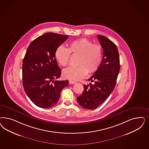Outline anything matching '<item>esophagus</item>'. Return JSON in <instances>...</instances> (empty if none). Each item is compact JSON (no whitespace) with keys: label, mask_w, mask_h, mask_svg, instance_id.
I'll use <instances>...</instances> for the list:
<instances>
[{"label":"esophagus","mask_w":149,"mask_h":149,"mask_svg":"<svg viewBox=\"0 0 149 149\" xmlns=\"http://www.w3.org/2000/svg\"><path fill=\"white\" fill-rule=\"evenodd\" d=\"M69 83H70V84H74L77 83V82H75V81H71V80H70V81H69Z\"/></svg>","instance_id":"esophagus-1"}]
</instances>
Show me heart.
Returning <instances> with one entry per match:
<instances>
[{"mask_svg":"<svg viewBox=\"0 0 149 149\" xmlns=\"http://www.w3.org/2000/svg\"><path fill=\"white\" fill-rule=\"evenodd\" d=\"M71 54L79 55L77 67H69L63 70V77L73 80H79L90 73L96 72L101 65L102 49L100 45L95 44L87 38L72 41L68 48L59 46L56 50L55 56L61 66H66L69 63Z\"/></svg>","mask_w":149,"mask_h":149,"instance_id":"obj_1","label":"heart"}]
</instances>
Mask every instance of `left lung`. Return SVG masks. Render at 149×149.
Returning <instances> with one entry per match:
<instances>
[{
  "mask_svg": "<svg viewBox=\"0 0 149 149\" xmlns=\"http://www.w3.org/2000/svg\"><path fill=\"white\" fill-rule=\"evenodd\" d=\"M104 54L101 65L83 85L84 91L77 97L78 104L84 109L93 110L102 104L113 91L120 70L119 53L115 43L102 35L97 36Z\"/></svg>",
  "mask_w": 149,
  "mask_h": 149,
  "instance_id": "8db88e82",
  "label": "left lung"
}]
</instances>
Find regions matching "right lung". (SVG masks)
<instances>
[{"mask_svg": "<svg viewBox=\"0 0 149 149\" xmlns=\"http://www.w3.org/2000/svg\"><path fill=\"white\" fill-rule=\"evenodd\" d=\"M68 36L47 33L32 41L22 63V80L25 93L35 105L43 109L52 107L58 101L68 81L57 80L61 70L55 56L56 49Z\"/></svg>", "mask_w": 149, "mask_h": 149, "instance_id": "right-lung-1", "label": "right lung"}]
</instances>
